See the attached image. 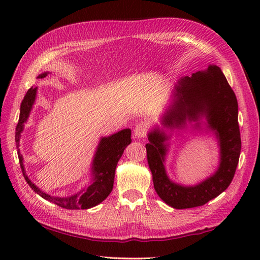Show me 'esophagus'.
<instances>
[{
	"instance_id": "obj_1",
	"label": "esophagus",
	"mask_w": 260,
	"mask_h": 260,
	"mask_svg": "<svg viewBox=\"0 0 260 260\" xmlns=\"http://www.w3.org/2000/svg\"><path fill=\"white\" fill-rule=\"evenodd\" d=\"M147 129H148L147 124L144 123V121H141V123H139L135 126V129H134L135 137H137V139H143V137H145Z\"/></svg>"
}]
</instances>
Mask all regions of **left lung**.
Wrapping results in <instances>:
<instances>
[{"label": "left lung", "mask_w": 260, "mask_h": 260, "mask_svg": "<svg viewBox=\"0 0 260 260\" xmlns=\"http://www.w3.org/2000/svg\"><path fill=\"white\" fill-rule=\"evenodd\" d=\"M171 98L161 117L162 126L156 125L150 131L147 135L150 142L145 145L154 189L165 203L174 209L200 207L221 194L234 179L241 150L238 102L218 66H209L206 70L181 78L174 86ZM187 122L195 123H190L193 129L212 131L220 147L217 171L196 186L173 182L164 165L172 136L165 128L184 129Z\"/></svg>", "instance_id": "obj_1"}]
</instances>
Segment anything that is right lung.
Wrapping results in <instances>:
<instances>
[{
  "mask_svg": "<svg viewBox=\"0 0 260 260\" xmlns=\"http://www.w3.org/2000/svg\"><path fill=\"white\" fill-rule=\"evenodd\" d=\"M47 74L48 73H43L41 75H39L38 78H43V77L47 76ZM37 89V87H31L30 89L26 91L23 101L21 103L19 123L16 125L15 129V144L16 148H18L21 170L25 181L27 182V184L30 185L31 189L36 193H38L39 196L52 203H56L57 206L61 208L69 210H78L89 209L97 206V204L103 202L113 190L115 170L116 167H117L119 158L123 155L124 150L127 147V145H129L132 143V131L129 128H125L110 136L102 137L96 148L95 155H93L92 158V178L89 185L85 186L84 189H81L79 192H77L76 194L70 197H54L48 194V193L39 189V187L35 183H32L31 180L27 178L23 165V156H22V154L20 152L21 133L23 132L24 123H26V120L30 116L32 106L35 105Z\"/></svg>",
  "mask_w": 260,
  "mask_h": 260,
  "instance_id": "right-lung-1",
  "label": "right lung"
}]
</instances>
